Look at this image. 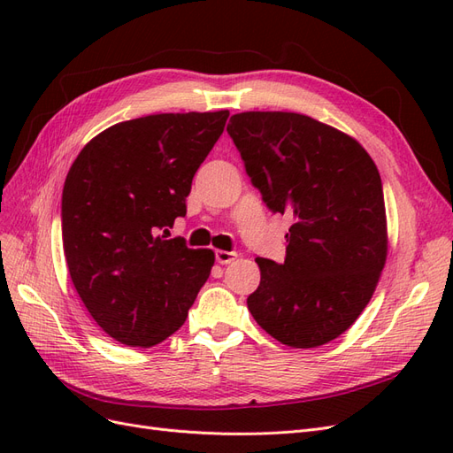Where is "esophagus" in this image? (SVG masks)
I'll use <instances>...</instances> for the list:
<instances>
[{"mask_svg": "<svg viewBox=\"0 0 453 453\" xmlns=\"http://www.w3.org/2000/svg\"><path fill=\"white\" fill-rule=\"evenodd\" d=\"M236 257H238V253H234V251H215V260L219 265H230Z\"/></svg>", "mask_w": 453, "mask_h": 453, "instance_id": "obj_1", "label": "esophagus"}]
</instances>
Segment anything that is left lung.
<instances>
[{
	"label": "left lung",
	"mask_w": 453,
	"mask_h": 453,
	"mask_svg": "<svg viewBox=\"0 0 453 453\" xmlns=\"http://www.w3.org/2000/svg\"><path fill=\"white\" fill-rule=\"evenodd\" d=\"M226 132L266 208L295 221L281 265L257 258L248 308L281 344L323 346L359 318L386 265L376 164L349 135L298 113H238Z\"/></svg>",
	"instance_id": "1"
}]
</instances>
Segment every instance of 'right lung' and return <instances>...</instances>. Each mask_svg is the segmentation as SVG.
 I'll use <instances>...</instances> for the list:
<instances>
[{
    "label": "right lung",
    "mask_w": 453,
    "mask_h": 453,
    "mask_svg": "<svg viewBox=\"0 0 453 453\" xmlns=\"http://www.w3.org/2000/svg\"><path fill=\"white\" fill-rule=\"evenodd\" d=\"M228 111L119 122L85 145L62 190V242L92 319L120 344L150 348L180 328L215 255L166 240L187 213L200 164Z\"/></svg>",
    "instance_id": "right-lung-1"
}]
</instances>
